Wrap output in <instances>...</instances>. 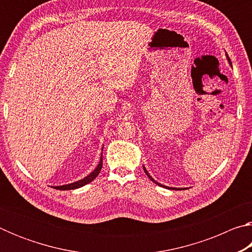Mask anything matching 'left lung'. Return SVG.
<instances>
[{
  "label": "left lung",
  "instance_id": "obj_1",
  "mask_svg": "<svg viewBox=\"0 0 252 252\" xmlns=\"http://www.w3.org/2000/svg\"><path fill=\"white\" fill-rule=\"evenodd\" d=\"M227 58H228V57H227ZM229 62H230V61H229ZM143 170H144V172H146V174H147V176L149 177V179H150V180H151L152 182H155V183H156V185H158V186H160V187H163V188H165V189H172V190H173V189H174V190H179V189H181V188H170V187H167V186H162V185H161V183H159V182H157V181L155 180V179H153V178H152V177L150 176V174H149V172L147 171V169H146V168H144V167H143Z\"/></svg>",
  "mask_w": 252,
  "mask_h": 252
}]
</instances>
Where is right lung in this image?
<instances>
[{"mask_svg":"<svg viewBox=\"0 0 252 252\" xmlns=\"http://www.w3.org/2000/svg\"><path fill=\"white\" fill-rule=\"evenodd\" d=\"M103 149V148H102ZM102 164H103V161H102V155H101V159L99 164L96 165V168L93 170V171L87 176L83 179H81L79 181H75L73 183H69V185H63V186H57L54 187V189H58V190H73V189H78V188L83 187L85 185H88V183H90L91 181L94 180V179L97 177V174L100 173L101 169H102Z\"/></svg>","mask_w":252,"mask_h":252,"instance_id":"1","label":"right lung"}]
</instances>
